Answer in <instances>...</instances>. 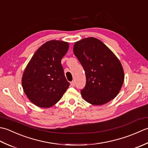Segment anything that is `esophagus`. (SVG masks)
<instances>
[{
    "instance_id": "esophagus-1",
    "label": "esophagus",
    "mask_w": 148,
    "mask_h": 148,
    "mask_svg": "<svg viewBox=\"0 0 148 148\" xmlns=\"http://www.w3.org/2000/svg\"><path fill=\"white\" fill-rule=\"evenodd\" d=\"M70 85H71V87H74V86H75V81H73V82H71L70 83Z\"/></svg>"
}]
</instances>
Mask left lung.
<instances>
[{"mask_svg": "<svg viewBox=\"0 0 148 148\" xmlns=\"http://www.w3.org/2000/svg\"><path fill=\"white\" fill-rule=\"evenodd\" d=\"M73 53L85 71L86 84L81 90L85 101L102 105L119 94L124 82V70L119 59L103 42L89 37L74 44Z\"/></svg>", "mask_w": 148, "mask_h": 148, "instance_id": "8db88e82", "label": "left lung"}]
</instances>
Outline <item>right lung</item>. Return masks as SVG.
I'll use <instances>...</instances> for the list:
<instances>
[{"label": "right lung", "instance_id": "right-lung-1", "mask_svg": "<svg viewBox=\"0 0 148 148\" xmlns=\"http://www.w3.org/2000/svg\"><path fill=\"white\" fill-rule=\"evenodd\" d=\"M68 42L50 40L39 48L23 71L22 85L33 104L50 108L58 102L70 86L61 64Z\"/></svg>", "mask_w": 148, "mask_h": 148}]
</instances>
